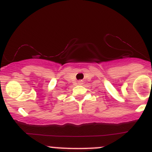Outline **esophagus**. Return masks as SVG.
<instances>
[{
    "mask_svg": "<svg viewBox=\"0 0 152 152\" xmlns=\"http://www.w3.org/2000/svg\"><path fill=\"white\" fill-rule=\"evenodd\" d=\"M78 84H79V85H82V84H83V82H82V81H79V82H78Z\"/></svg>",
    "mask_w": 152,
    "mask_h": 152,
    "instance_id": "34e87169",
    "label": "esophagus"
}]
</instances>
